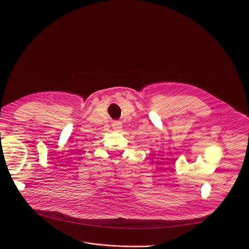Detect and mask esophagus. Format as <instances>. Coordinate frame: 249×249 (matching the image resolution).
Masks as SVG:
<instances>
[{"instance_id": "34e87169", "label": "esophagus", "mask_w": 249, "mask_h": 249, "mask_svg": "<svg viewBox=\"0 0 249 249\" xmlns=\"http://www.w3.org/2000/svg\"><path fill=\"white\" fill-rule=\"evenodd\" d=\"M112 127H113L114 130H116V131H120L121 128H122V124L119 121H115V122H113Z\"/></svg>"}]
</instances>
